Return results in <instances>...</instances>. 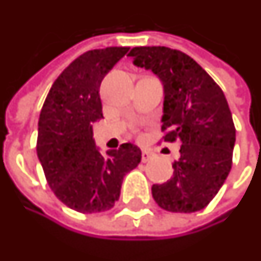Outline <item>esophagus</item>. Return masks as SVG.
<instances>
[{
  "label": "esophagus",
  "mask_w": 261,
  "mask_h": 261,
  "mask_svg": "<svg viewBox=\"0 0 261 261\" xmlns=\"http://www.w3.org/2000/svg\"><path fill=\"white\" fill-rule=\"evenodd\" d=\"M152 152H149V151H147V149H144L143 154H141V161L143 162H148L151 158H152Z\"/></svg>",
  "instance_id": "1"
}]
</instances>
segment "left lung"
Segmentation results:
<instances>
[{"label": "left lung", "mask_w": 261, "mask_h": 261, "mask_svg": "<svg viewBox=\"0 0 261 261\" xmlns=\"http://www.w3.org/2000/svg\"><path fill=\"white\" fill-rule=\"evenodd\" d=\"M134 65L164 85V141L181 144L174 175L152 185V198L168 212L191 213L207 206L232 168L236 128L225 94L196 62L176 49L138 46Z\"/></svg>", "instance_id": "left-lung-1"}]
</instances>
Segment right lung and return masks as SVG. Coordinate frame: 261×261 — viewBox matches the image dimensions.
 Wrapping results in <instances>:
<instances>
[{
	"label": "right lung",
	"mask_w": 261,
	"mask_h": 261,
	"mask_svg": "<svg viewBox=\"0 0 261 261\" xmlns=\"http://www.w3.org/2000/svg\"><path fill=\"white\" fill-rule=\"evenodd\" d=\"M128 50L112 46L80 55L55 80L42 106L38 158L56 198L77 212L112 209L124 175L141 161L134 144L101 155L93 140L92 124L103 118L100 83Z\"/></svg>",
	"instance_id": "obj_1"
}]
</instances>
